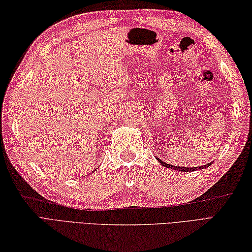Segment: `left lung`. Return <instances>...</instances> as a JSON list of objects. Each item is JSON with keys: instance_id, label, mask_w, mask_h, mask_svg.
Here are the masks:
<instances>
[{"instance_id": "1", "label": "left lung", "mask_w": 252, "mask_h": 252, "mask_svg": "<svg viewBox=\"0 0 252 252\" xmlns=\"http://www.w3.org/2000/svg\"><path fill=\"white\" fill-rule=\"evenodd\" d=\"M156 159L157 160L161 163V165H163V167H165V168H170V169H172V170H177V171H183V172H190V171H195V170H201V169H205V168H207L208 165H211L212 164V162L211 163H208V164H205V165H201V167H195V168H187V167H176V165H171V164H169V163H165V162H163L161 159H159V158H157L156 157Z\"/></svg>"}]
</instances>
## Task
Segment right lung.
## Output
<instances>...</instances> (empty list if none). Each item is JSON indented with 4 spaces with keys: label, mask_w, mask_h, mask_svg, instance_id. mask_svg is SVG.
Here are the masks:
<instances>
[{
    "label": "right lung",
    "mask_w": 252,
    "mask_h": 252,
    "mask_svg": "<svg viewBox=\"0 0 252 252\" xmlns=\"http://www.w3.org/2000/svg\"><path fill=\"white\" fill-rule=\"evenodd\" d=\"M93 172H94V171H93Z\"/></svg>",
    "instance_id": "1"
}]
</instances>
